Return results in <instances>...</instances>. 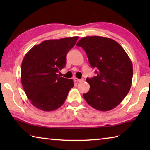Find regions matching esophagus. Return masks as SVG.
<instances>
[{"instance_id": "34e87169", "label": "esophagus", "mask_w": 150, "mask_h": 150, "mask_svg": "<svg viewBox=\"0 0 150 150\" xmlns=\"http://www.w3.org/2000/svg\"><path fill=\"white\" fill-rule=\"evenodd\" d=\"M83 79H78V78H76V77H75L74 78V81H75V82H77V83H79V82H82V81H83Z\"/></svg>"}]
</instances>
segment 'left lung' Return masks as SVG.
Masks as SVG:
<instances>
[{
    "instance_id": "obj_1",
    "label": "left lung",
    "mask_w": 150,
    "mask_h": 150,
    "mask_svg": "<svg viewBox=\"0 0 150 150\" xmlns=\"http://www.w3.org/2000/svg\"><path fill=\"white\" fill-rule=\"evenodd\" d=\"M77 45L84 49L90 65L97 70V75L86 79L90 89L83 94L85 100L98 110L115 108L130 89L133 67L130 57L118 42L108 38L84 37Z\"/></svg>"
}]
</instances>
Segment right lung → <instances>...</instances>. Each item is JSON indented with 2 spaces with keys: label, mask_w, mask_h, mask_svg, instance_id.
<instances>
[{
  "label": "right lung",
  "mask_w": 150,
  "mask_h": 150,
  "mask_svg": "<svg viewBox=\"0 0 150 150\" xmlns=\"http://www.w3.org/2000/svg\"><path fill=\"white\" fill-rule=\"evenodd\" d=\"M78 38L75 36L45 40L25 55L20 78L25 93L35 107L53 111L64 103L74 83L57 73L65 67L66 55Z\"/></svg>",
  "instance_id": "right-lung-1"
}]
</instances>
